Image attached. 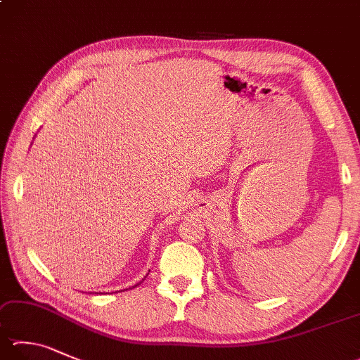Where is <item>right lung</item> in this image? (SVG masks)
Returning <instances> with one entry per match:
<instances>
[{
	"label": "right lung",
	"instance_id": "1",
	"mask_svg": "<svg viewBox=\"0 0 360 360\" xmlns=\"http://www.w3.org/2000/svg\"><path fill=\"white\" fill-rule=\"evenodd\" d=\"M145 278H146V277H145ZM145 278H143V280H145ZM143 280H141V282H143ZM141 282H139V283H135V285H134V286H132V288H135V286H139V285H140V283H141ZM129 290H130V288H129Z\"/></svg>",
	"mask_w": 360,
	"mask_h": 360
}]
</instances>
